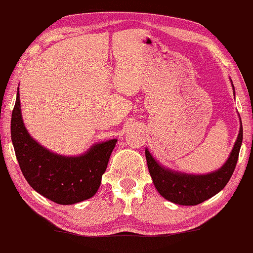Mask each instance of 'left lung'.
<instances>
[{"mask_svg": "<svg viewBox=\"0 0 253 253\" xmlns=\"http://www.w3.org/2000/svg\"><path fill=\"white\" fill-rule=\"evenodd\" d=\"M230 83L235 95L233 81L230 80ZM242 140L243 127L240 118V130L228 159L220 169L208 174H189L170 169L159 164L148 149H145L149 173L156 189L164 198L177 205H197L208 201L221 191L232 177L236 167Z\"/></svg>", "mask_w": 253, "mask_h": 253, "instance_id": "left-lung-1", "label": "left lung"}]
</instances>
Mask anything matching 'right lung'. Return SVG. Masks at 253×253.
I'll use <instances>...</instances> for the list:
<instances>
[{
	"mask_svg": "<svg viewBox=\"0 0 253 253\" xmlns=\"http://www.w3.org/2000/svg\"><path fill=\"white\" fill-rule=\"evenodd\" d=\"M11 140L23 175L33 189L60 205L86 201L97 193L117 138L94 143L79 156L52 152L34 140L21 117L19 87L11 117Z\"/></svg>",
	"mask_w": 253,
	"mask_h": 253,
	"instance_id": "right-lung-1",
	"label": "right lung"
}]
</instances>
